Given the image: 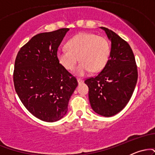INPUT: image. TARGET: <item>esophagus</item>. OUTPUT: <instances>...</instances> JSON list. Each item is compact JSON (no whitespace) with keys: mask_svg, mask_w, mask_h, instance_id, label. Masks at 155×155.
Here are the masks:
<instances>
[{"mask_svg":"<svg viewBox=\"0 0 155 155\" xmlns=\"http://www.w3.org/2000/svg\"><path fill=\"white\" fill-rule=\"evenodd\" d=\"M77 81H78V83L79 84H81L84 82V80L81 79H77Z\"/></svg>","mask_w":155,"mask_h":155,"instance_id":"34e87169","label":"esophagus"}]
</instances>
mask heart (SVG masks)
Returning <instances> with one entry per match:
<instances>
[{
  "instance_id": "b5f03b06",
  "label": "heart",
  "mask_w": 155,
  "mask_h": 155,
  "mask_svg": "<svg viewBox=\"0 0 155 155\" xmlns=\"http://www.w3.org/2000/svg\"><path fill=\"white\" fill-rule=\"evenodd\" d=\"M66 48L58 51V61L64 68L72 71L79 58L81 62L75 71L79 76H84L91 70L101 71L107 64L111 53V45L107 39L90 33L74 35L68 41Z\"/></svg>"
}]
</instances>
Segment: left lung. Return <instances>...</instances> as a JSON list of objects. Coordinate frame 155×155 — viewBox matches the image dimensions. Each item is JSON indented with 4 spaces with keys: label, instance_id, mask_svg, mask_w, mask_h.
Listing matches in <instances>:
<instances>
[{
    "label": "left lung",
    "instance_id": "left-lung-1",
    "mask_svg": "<svg viewBox=\"0 0 155 155\" xmlns=\"http://www.w3.org/2000/svg\"><path fill=\"white\" fill-rule=\"evenodd\" d=\"M111 42L106 66L94 77L84 81L93 111L104 117L117 114L125 107L138 80V69L132 49L114 32L101 27Z\"/></svg>",
    "mask_w": 155,
    "mask_h": 155
}]
</instances>
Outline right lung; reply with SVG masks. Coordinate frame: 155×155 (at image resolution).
Returning <instances> with one entry per match:
<instances>
[{
  "label": "right lung",
  "instance_id": "1",
  "mask_svg": "<svg viewBox=\"0 0 155 155\" xmlns=\"http://www.w3.org/2000/svg\"><path fill=\"white\" fill-rule=\"evenodd\" d=\"M68 31L60 28L34 35L21 47L15 60L16 92L29 112L44 122H56L66 114L69 99L78 85L57 56Z\"/></svg>",
  "mask_w": 155,
  "mask_h": 155
}]
</instances>
